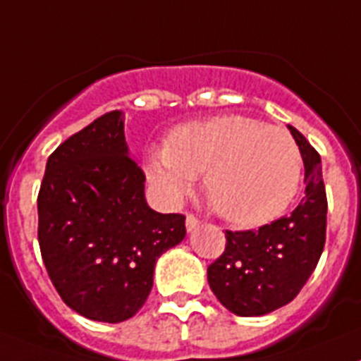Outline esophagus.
<instances>
[{
  "instance_id": "34e87169",
  "label": "esophagus",
  "mask_w": 361,
  "mask_h": 361,
  "mask_svg": "<svg viewBox=\"0 0 361 361\" xmlns=\"http://www.w3.org/2000/svg\"><path fill=\"white\" fill-rule=\"evenodd\" d=\"M199 226H201V221H199L195 215L188 214L186 215V230H188V232H193V230H197Z\"/></svg>"
}]
</instances>
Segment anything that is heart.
<instances>
[{
    "label": "heart",
    "mask_w": 361,
    "mask_h": 361,
    "mask_svg": "<svg viewBox=\"0 0 361 361\" xmlns=\"http://www.w3.org/2000/svg\"><path fill=\"white\" fill-rule=\"evenodd\" d=\"M146 173L171 204L204 173V192L215 210L233 224L257 226L292 202L301 157L283 128L224 115L175 128L168 146L147 153Z\"/></svg>",
    "instance_id": "1"
}]
</instances>
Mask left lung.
I'll use <instances>...</instances> for the list:
<instances>
[{
    "mask_svg": "<svg viewBox=\"0 0 361 361\" xmlns=\"http://www.w3.org/2000/svg\"><path fill=\"white\" fill-rule=\"evenodd\" d=\"M288 129L303 157L305 197L290 215L259 230H226V248L208 267L212 292L237 316H263L290 303L309 281L325 246L322 159L298 129Z\"/></svg>",
    "mask_w": 361,
    "mask_h": 361,
    "instance_id": "1",
    "label": "left lung"
}]
</instances>
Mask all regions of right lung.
<instances>
[{
    "instance_id": "1",
    "label": "right lung",
    "mask_w": 361,
    "mask_h": 361,
    "mask_svg": "<svg viewBox=\"0 0 361 361\" xmlns=\"http://www.w3.org/2000/svg\"><path fill=\"white\" fill-rule=\"evenodd\" d=\"M129 157L124 115L111 111L52 151L38 193V243L67 307L94 322L133 318L160 255L186 235L183 214H159Z\"/></svg>"
}]
</instances>
